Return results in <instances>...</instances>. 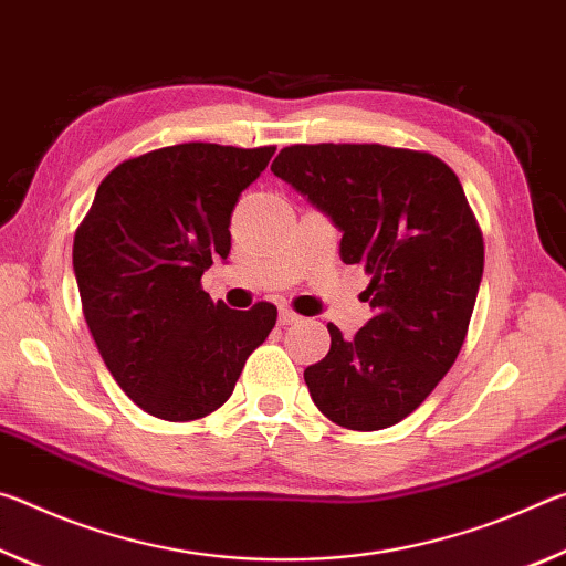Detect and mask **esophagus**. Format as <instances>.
Listing matches in <instances>:
<instances>
[{
    "label": "esophagus",
    "mask_w": 566,
    "mask_h": 566,
    "mask_svg": "<svg viewBox=\"0 0 566 566\" xmlns=\"http://www.w3.org/2000/svg\"><path fill=\"white\" fill-rule=\"evenodd\" d=\"M302 317L296 312H292V310H286V306H282L280 310V324H294V322H300Z\"/></svg>",
    "instance_id": "34e87169"
}]
</instances>
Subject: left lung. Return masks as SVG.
Listing matches in <instances>:
<instances>
[{
    "instance_id": "1",
    "label": "left lung",
    "mask_w": 566,
    "mask_h": 566,
    "mask_svg": "<svg viewBox=\"0 0 566 566\" xmlns=\"http://www.w3.org/2000/svg\"><path fill=\"white\" fill-rule=\"evenodd\" d=\"M342 229L344 264L371 282V317L347 342L329 324L327 357L304 369L314 405L344 429L409 417L462 349L484 272V239L442 159L385 145H292L272 161Z\"/></svg>"
}]
</instances>
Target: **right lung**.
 Listing matches in <instances>:
<instances>
[{"instance_id":"obj_1","label":"right lung","mask_w":566,"mask_h":566,"mask_svg":"<svg viewBox=\"0 0 566 566\" xmlns=\"http://www.w3.org/2000/svg\"><path fill=\"white\" fill-rule=\"evenodd\" d=\"M274 149L187 142L129 157L102 179L76 227L84 319L114 381L151 417L212 415L274 329V304L234 312L202 290L205 270L232 247L239 195Z\"/></svg>"}]
</instances>
